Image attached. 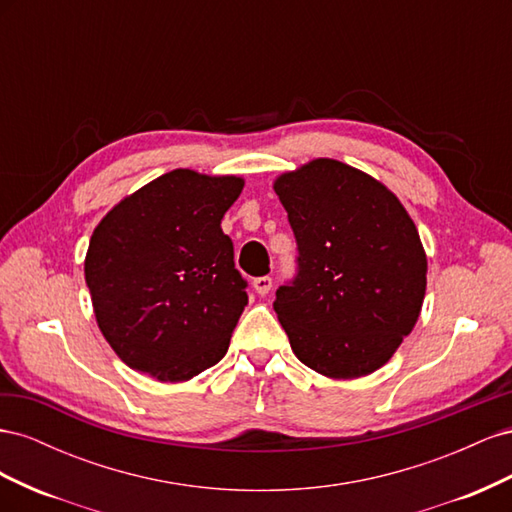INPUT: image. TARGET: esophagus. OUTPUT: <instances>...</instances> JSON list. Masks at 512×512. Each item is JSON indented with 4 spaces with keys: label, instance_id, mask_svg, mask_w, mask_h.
Segmentation results:
<instances>
[{
    "label": "esophagus",
    "instance_id": "esophagus-1",
    "mask_svg": "<svg viewBox=\"0 0 512 512\" xmlns=\"http://www.w3.org/2000/svg\"><path fill=\"white\" fill-rule=\"evenodd\" d=\"M252 286H254V290L260 294V297H265V294L271 290V286H273V277L271 275H262V277H254V282H252Z\"/></svg>",
    "mask_w": 512,
    "mask_h": 512
}]
</instances>
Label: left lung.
<instances>
[{
  "label": "left lung",
  "instance_id": "1",
  "mask_svg": "<svg viewBox=\"0 0 512 512\" xmlns=\"http://www.w3.org/2000/svg\"><path fill=\"white\" fill-rule=\"evenodd\" d=\"M297 241V273L273 309L297 359L329 378H361L416 324L427 258L395 194L348 164L314 160L273 185Z\"/></svg>",
  "mask_w": 512,
  "mask_h": 512
}]
</instances>
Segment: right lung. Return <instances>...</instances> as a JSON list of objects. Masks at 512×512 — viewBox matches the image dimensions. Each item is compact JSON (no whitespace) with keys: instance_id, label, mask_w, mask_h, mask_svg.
Returning a JSON list of instances; mask_svg holds the SVG:
<instances>
[{"instance_id":"1","label":"right lung","mask_w":512,"mask_h":512,"mask_svg":"<svg viewBox=\"0 0 512 512\" xmlns=\"http://www.w3.org/2000/svg\"><path fill=\"white\" fill-rule=\"evenodd\" d=\"M239 177L177 168L106 213L89 241L85 282L119 359L181 382L218 363L247 305V282L222 232Z\"/></svg>"}]
</instances>
